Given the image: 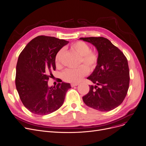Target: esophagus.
I'll return each mask as SVG.
<instances>
[{"instance_id": "esophagus-1", "label": "esophagus", "mask_w": 146, "mask_h": 146, "mask_svg": "<svg viewBox=\"0 0 146 146\" xmlns=\"http://www.w3.org/2000/svg\"><path fill=\"white\" fill-rule=\"evenodd\" d=\"M78 85V83H72V84H71V86L72 87H74L75 86H77Z\"/></svg>"}]
</instances>
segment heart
<instances>
[{
    "mask_svg": "<svg viewBox=\"0 0 146 146\" xmlns=\"http://www.w3.org/2000/svg\"><path fill=\"white\" fill-rule=\"evenodd\" d=\"M71 50L80 56L79 64H84L77 68L67 69L62 74V78L68 82L75 83L79 82L83 77L87 75L88 69L93 70L98 65L99 62V54L96 50H91L90 46L82 41H77L70 46ZM64 51L59 50L54 58V63L56 67L61 66Z\"/></svg>",
    "mask_w": 146,
    "mask_h": 146,
    "instance_id": "obj_1",
    "label": "heart"
}]
</instances>
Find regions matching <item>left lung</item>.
Segmentation results:
<instances>
[{
  "label": "left lung",
  "instance_id": "left-lung-1",
  "mask_svg": "<svg viewBox=\"0 0 146 146\" xmlns=\"http://www.w3.org/2000/svg\"><path fill=\"white\" fill-rule=\"evenodd\" d=\"M80 39L93 44L100 58L98 65L87 78L96 86H90L89 92L82 97V100L88 106L101 112L112 110L122 103L129 88L127 59L106 38L90 37Z\"/></svg>",
  "mask_w": 146,
  "mask_h": 146
}]
</instances>
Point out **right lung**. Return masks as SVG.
Here are the masks:
<instances>
[{"label":"right lung","mask_w":146,"mask_h":146,"mask_svg":"<svg viewBox=\"0 0 146 146\" xmlns=\"http://www.w3.org/2000/svg\"><path fill=\"white\" fill-rule=\"evenodd\" d=\"M69 42L54 37L40 36L33 38L20 53L16 68L15 85L21 100L31 112L46 115L63 105L69 83L58 82L49 87L48 80L56 69L54 58Z\"/></svg>","instance_id":"obj_1"}]
</instances>
